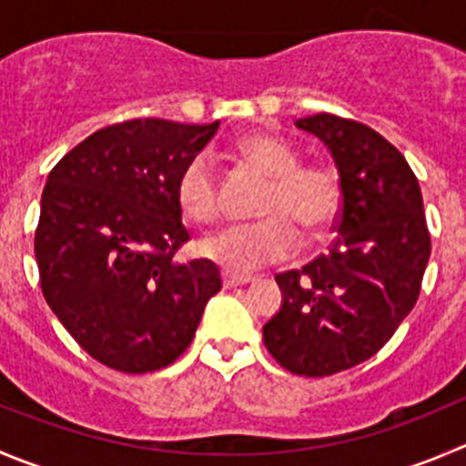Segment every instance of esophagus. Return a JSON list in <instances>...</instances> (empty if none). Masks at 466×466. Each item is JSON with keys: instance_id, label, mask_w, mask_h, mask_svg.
<instances>
[{"instance_id": "esophagus-1", "label": "esophagus", "mask_w": 466, "mask_h": 466, "mask_svg": "<svg viewBox=\"0 0 466 466\" xmlns=\"http://www.w3.org/2000/svg\"><path fill=\"white\" fill-rule=\"evenodd\" d=\"M221 281H224V288H236V286H245V283H249L251 277H249V274L224 272V274H221Z\"/></svg>"}]
</instances>
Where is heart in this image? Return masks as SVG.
I'll return each mask as SVG.
<instances>
[{"label": "heart", "mask_w": 466, "mask_h": 466, "mask_svg": "<svg viewBox=\"0 0 466 466\" xmlns=\"http://www.w3.org/2000/svg\"><path fill=\"white\" fill-rule=\"evenodd\" d=\"M245 162L265 174L269 185L260 198L258 221L228 224L206 236L198 245L212 263L236 272L290 256L297 247V228L309 240L334 228L343 208V183L334 167L299 164V153L269 135H251L238 144ZM176 201L187 219L208 224L221 212L219 180L206 153L189 159L176 180Z\"/></svg>", "instance_id": "heart-1"}]
</instances>
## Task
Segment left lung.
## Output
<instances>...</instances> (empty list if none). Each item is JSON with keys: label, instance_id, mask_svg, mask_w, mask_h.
Segmentation results:
<instances>
[{"label": "left lung", "instance_id": "left-lung-1", "mask_svg": "<svg viewBox=\"0 0 466 466\" xmlns=\"http://www.w3.org/2000/svg\"><path fill=\"white\" fill-rule=\"evenodd\" d=\"M295 126L329 148L343 208L329 254L277 274L281 309L263 340L290 373L327 378L373 357L414 309L430 233L419 180L380 132L334 114Z\"/></svg>", "mask_w": 466, "mask_h": 466}]
</instances>
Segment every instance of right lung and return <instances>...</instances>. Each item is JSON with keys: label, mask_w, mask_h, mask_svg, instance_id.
<instances>
[{"label": "right lung", "mask_w": 466, "mask_h": 466, "mask_svg": "<svg viewBox=\"0 0 466 466\" xmlns=\"http://www.w3.org/2000/svg\"><path fill=\"white\" fill-rule=\"evenodd\" d=\"M217 127L132 118L93 132L47 176L34 240L43 295L109 369H167L221 290L212 260H174L189 240L176 180Z\"/></svg>", "instance_id": "right-lung-1"}]
</instances>
